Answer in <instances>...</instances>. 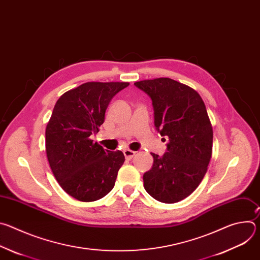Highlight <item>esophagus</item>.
I'll list each match as a JSON object with an SVG mask.
<instances>
[{"label":"esophagus","mask_w":260,"mask_h":260,"mask_svg":"<svg viewBox=\"0 0 260 260\" xmlns=\"http://www.w3.org/2000/svg\"><path fill=\"white\" fill-rule=\"evenodd\" d=\"M123 154H124V156H125L126 159H132V158L136 155V152H135V151H132V150H129V149H125V150H123Z\"/></svg>","instance_id":"obj_1"}]
</instances>
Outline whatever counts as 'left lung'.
Masks as SVG:
<instances>
[{
	"instance_id": "1",
	"label": "left lung",
	"mask_w": 260,
	"mask_h": 260,
	"mask_svg": "<svg viewBox=\"0 0 260 260\" xmlns=\"http://www.w3.org/2000/svg\"><path fill=\"white\" fill-rule=\"evenodd\" d=\"M152 100L154 125L168 137L167 152L153 156L143 176L145 190L153 199L173 204L190 196L207 173L212 156L213 128L201 95L171 78L135 82Z\"/></svg>"
}]
</instances>
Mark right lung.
<instances>
[{"mask_svg":"<svg viewBox=\"0 0 260 260\" xmlns=\"http://www.w3.org/2000/svg\"><path fill=\"white\" fill-rule=\"evenodd\" d=\"M128 82H86L56 102L45 132L46 154L60 187L80 202H94L114 187L124 162L121 151H109L90 139L104 123L112 98Z\"/></svg>","mask_w":260,"mask_h":260,"instance_id":"obj_1","label":"right lung"}]
</instances>
